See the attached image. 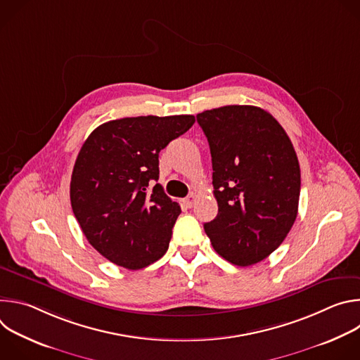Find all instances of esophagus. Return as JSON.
I'll return each mask as SVG.
<instances>
[{
  "label": "esophagus",
  "mask_w": 360,
  "mask_h": 360,
  "mask_svg": "<svg viewBox=\"0 0 360 360\" xmlns=\"http://www.w3.org/2000/svg\"><path fill=\"white\" fill-rule=\"evenodd\" d=\"M195 200H196V193H189L182 202H184V205L186 208H192L193 207V203H195Z\"/></svg>",
  "instance_id": "obj_1"
}]
</instances>
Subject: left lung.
I'll use <instances>...</instances> for the list:
<instances>
[{
    "mask_svg": "<svg viewBox=\"0 0 360 360\" xmlns=\"http://www.w3.org/2000/svg\"><path fill=\"white\" fill-rule=\"evenodd\" d=\"M212 157L218 215L203 229L228 262L250 266L283 242L296 215L300 168L281 124L265 110L226 105L196 115Z\"/></svg>",
    "mask_w": 360,
    "mask_h": 360,
    "instance_id": "obj_1",
    "label": "left lung"
}]
</instances>
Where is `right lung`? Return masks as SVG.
<instances>
[{
	"mask_svg": "<svg viewBox=\"0 0 360 360\" xmlns=\"http://www.w3.org/2000/svg\"><path fill=\"white\" fill-rule=\"evenodd\" d=\"M193 115L105 122L84 142L71 176L72 212L88 242L112 264L136 271L162 258L181 214L160 184V152Z\"/></svg>",
	"mask_w": 360,
	"mask_h": 360,
	"instance_id": "right-lung-1",
	"label": "right lung"
}]
</instances>
